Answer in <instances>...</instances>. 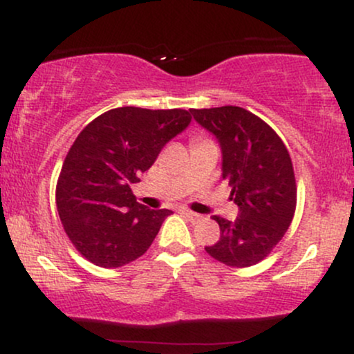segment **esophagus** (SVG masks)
<instances>
[{
	"mask_svg": "<svg viewBox=\"0 0 354 354\" xmlns=\"http://www.w3.org/2000/svg\"><path fill=\"white\" fill-rule=\"evenodd\" d=\"M183 214H185V216H188L191 221H198V219L201 218V214H198V213H194V211H189V209H183L181 211Z\"/></svg>",
	"mask_w": 354,
	"mask_h": 354,
	"instance_id": "1",
	"label": "esophagus"
}]
</instances>
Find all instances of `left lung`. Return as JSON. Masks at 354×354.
<instances>
[{"label": "left lung", "instance_id": "1", "mask_svg": "<svg viewBox=\"0 0 354 354\" xmlns=\"http://www.w3.org/2000/svg\"><path fill=\"white\" fill-rule=\"evenodd\" d=\"M194 121L218 140L221 178L230 183L238 216L218 221V243L206 253L223 265L253 266L265 259L290 228L296 181L290 153L279 136L239 106L191 109Z\"/></svg>", "mask_w": 354, "mask_h": 354}]
</instances>
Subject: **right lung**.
Returning a JSON list of instances; mask_svg holds the SVG:
<instances>
[{"label": "right lung", "mask_w": 354, "mask_h": 354, "mask_svg": "<svg viewBox=\"0 0 354 354\" xmlns=\"http://www.w3.org/2000/svg\"><path fill=\"white\" fill-rule=\"evenodd\" d=\"M189 123L186 109L124 106L80 133L61 168L56 206L68 238L88 261L120 268L148 251L173 211L146 208L131 185Z\"/></svg>", "instance_id": "right-lung-1"}]
</instances>
